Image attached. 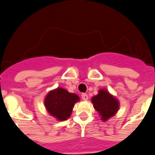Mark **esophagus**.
Here are the masks:
<instances>
[{
  "label": "esophagus",
  "instance_id": "esophagus-1",
  "mask_svg": "<svg viewBox=\"0 0 155 155\" xmlns=\"http://www.w3.org/2000/svg\"><path fill=\"white\" fill-rule=\"evenodd\" d=\"M81 98H82V99L84 100V101H86V100H87V98H88V96H87V94H85V93H82Z\"/></svg>",
  "mask_w": 155,
  "mask_h": 155
}]
</instances>
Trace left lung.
<instances>
[{"mask_svg":"<svg viewBox=\"0 0 155 155\" xmlns=\"http://www.w3.org/2000/svg\"><path fill=\"white\" fill-rule=\"evenodd\" d=\"M91 102L103 121L114 116L119 109L118 100L105 89L99 90L98 94L91 98Z\"/></svg>","mask_w":155,"mask_h":155,"instance_id":"8db88e82","label":"left lung"}]
</instances>
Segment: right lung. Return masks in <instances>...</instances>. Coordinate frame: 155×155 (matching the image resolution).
Here are the masks:
<instances>
[{
  "label": "right lung",
  "instance_id": "right-lung-1",
  "mask_svg": "<svg viewBox=\"0 0 155 155\" xmlns=\"http://www.w3.org/2000/svg\"><path fill=\"white\" fill-rule=\"evenodd\" d=\"M80 98L77 94L68 92L62 87L50 91L45 98L44 104L48 113L57 120L64 121L70 117L74 103Z\"/></svg>",
  "mask_w": 155,
  "mask_h": 155
}]
</instances>
